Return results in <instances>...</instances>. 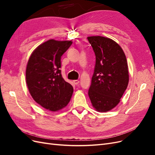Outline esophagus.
<instances>
[{
    "label": "esophagus",
    "mask_w": 155,
    "mask_h": 155,
    "mask_svg": "<svg viewBox=\"0 0 155 155\" xmlns=\"http://www.w3.org/2000/svg\"><path fill=\"white\" fill-rule=\"evenodd\" d=\"M73 82H74V83L75 84V85H78V84L79 83V80H74Z\"/></svg>",
    "instance_id": "esophagus-1"
}]
</instances>
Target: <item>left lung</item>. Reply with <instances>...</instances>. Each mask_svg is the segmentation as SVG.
I'll return each instance as SVG.
<instances>
[{
	"instance_id": "obj_1",
	"label": "left lung",
	"mask_w": 155,
	"mask_h": 155,
	"mask_svg": "<svg viewBox=\"0 0 155 155\" xmlns=\"http://www.w3.org/2000/svg\"><path fill=\"white\" fill-rule=\"evenodd\" d=\"M96 55L88 96L98 112H107L119 104L129 83L127 62L115 41L101 36L88 37Z\"/></svg>"
}]
</instances>
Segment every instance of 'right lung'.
<instances>
[{
	"label": "right lung",
	"mask_w": 155,
	"mask_h": 155,
	"mask_svg": "<svg viewBox=\"0 0 155 155\" xmlns=\"http://www.w3.org/2000/svg\"><path fill=\"white\" fill-rule=\"evenodd\" d=\"M72 42L51 39L31 54L27 64L26 79L31 96L46 109L57 111L66 107L74 89L61 75V56Z\"/></svg>",
	"instance_id": "right-lung-1"
}]
</instances>
